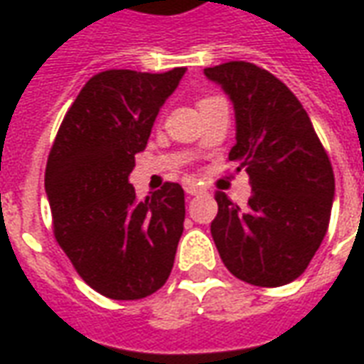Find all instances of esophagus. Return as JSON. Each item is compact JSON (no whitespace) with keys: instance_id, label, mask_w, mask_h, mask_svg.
Segmentation results:
<instances>
[{"instance_id":"34e87169","label":"esophagus","mask_w":364,"mask_h":364,"mask_svg":"<svg viewBox=\"0 0 364 364\" xmlns=\"http://www.w3.org/2000/svg\"><path fill=\"white\" fill-rule=\"evenodd\" d=\"M185 191H187V195H191V197H193V195H200V193H203V189H200L198 185H195V183H187V185H185Z\"/></svg>"}]
</instances>
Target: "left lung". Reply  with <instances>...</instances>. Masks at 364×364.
Masks as SVG:
<instances>
[{
	"instance_id": "1",
	"label": "left lung",
	"mask_w": 364,
	"mask_h": 364,
	"mask_svg": "<svg viewBox=\"0 0 364 364\" xmlns=\"http://www.w3.org/2000/svg\"><path fill=\"white\" fill-rule=\"evenodd\" d=\"M236 111L228 159L250 175L252 197L240 208L216 193L210 224L230 273L255 287H282L304 273L328 232L336 195L329 158L294 93L250 62L205 68Z\"/></svg>"
}]
</instances>
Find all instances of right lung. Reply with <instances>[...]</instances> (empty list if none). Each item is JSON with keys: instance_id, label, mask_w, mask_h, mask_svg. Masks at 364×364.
Masks as SVG:
<instances>
[{"instance_id": "add662e5", "label": "right lung", "mask_w": 364, "mask_h": 364, "mask_svg": "<svg viewBox=\"0 0 364 364\" xmlns=\"http://www.w3.org/2000/svg\"><path fill=\"white\" fill-rule=\"evenodd\" d=\"M185 72L93 75L52 144L44 189L56 242L83 281L112 300L150 296L173 269L185 220L181 185L166 183L138 200L128 175Z\"/></svg>"}]
</instances>
